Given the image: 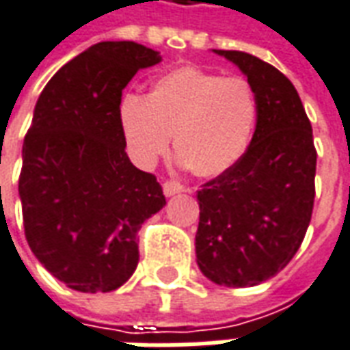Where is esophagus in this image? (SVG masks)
<instances>
[{"label":"esophagus","mask_w":350,"mask_h":350,"mask_svg":"<svg viewBox=\"0 0 350 350\" xmlns=\"http://www.w3.org/2000/svg\"><path fill=\"white\" fill-rule=\"evenodd\" d=\"M163 191L167 197H172L176 193H182L183 191V185L178 182H165L163 183Z\"/></svg>","instance_id":"1"}]
</instances>
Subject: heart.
I'll list each match as a JSON object with an SVG mask.
<instances>
[{"label":"heart","mask_w":350,"mask_h":350,"mask_svg":"<svg viewBox=\"0 0 350 350\" xmlns=\"http://www.w3.org/2000/svg\"><path fill=\"white\" fill-rule=\"evenodd\" d=\"M117 123L138 167H151L172 133L180 167L217 176L234 167L250 148L258 98L243 77L182 66L153 79L148 96L123 94Z\"/></svg>","instance_id":"obj_1"}]
</instances>
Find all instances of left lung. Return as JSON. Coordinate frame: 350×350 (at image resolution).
Masks as SVG:
<instances>
[{"mask_svg": "<svg viewBox=\"0 0 350 350\" xmlns=\"http://www.w3.org/2000/svg\"><path fill=\"white\" fill-rule=\"evenodd\" d=\"M233 62L258 98V124L244 157L202 185L195 252L200 273L229 288L258 286L290 263L314 204L317 150L292 81L243 51Z\"/></svg>", "mask_w": 350, "mask_h": 350, "instance_id": "8db88e82", "label": "left lung"}]
</instances>
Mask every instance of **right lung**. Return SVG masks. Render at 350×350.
<instances>
[{"label":"right lung","instance_id":"right-lung-1","mask_svg":"<svg viewBox=\"0 0 350 350\" xmlns=\"http://www.w3.org/2000/svg\"><path fill=\"white\" fill-rule=\"evenodd\" d=\"M161 55L102 41L51 77L22 146L24 233L41 265L68 288L111 292L136 271V233L167 204L157 178L131 163L117 104Z\"/></svg>","mask_w":350,"mask_h":350}]
</instances>
